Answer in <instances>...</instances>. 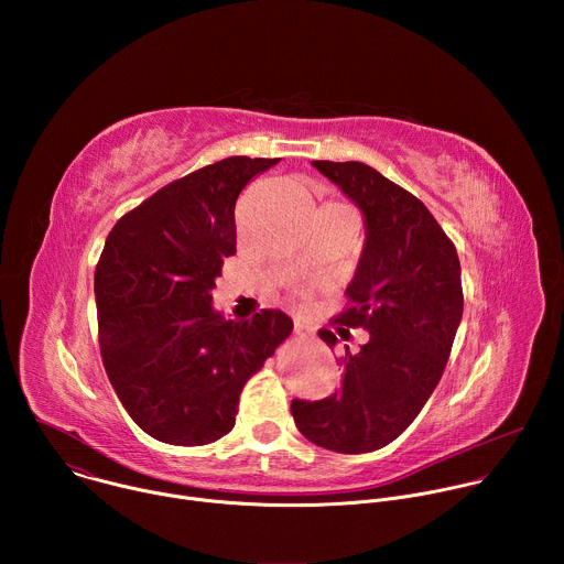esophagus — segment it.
I'll list each match as a JSON object with an SVG mask.
<instances>
[{
  "instance_id": "1",
  "label": "esophagus",
  "mask_w": 564,
  "mask_h": 564,
  "mask_svg": "<svg viewBox=\"0 0 564 564\" xmlns=\"http://www.w3.org/2000/svg\"><path fill=\"white\" fill-rule=\"evenodd\" d=\"M294 335H296V337H303V335H305V326L299 324V321L294 324Z\"/></svg>"
}]
</instances>
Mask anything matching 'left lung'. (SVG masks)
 <instances>
[{"label":"left lung","mask_w":564,"mask_h":564,"mask_svg":"<svg viewBox=\"0 0 564 564\" xmlns=\"http://www.w3.org/2000/svg\"><path fill=\"white\" fill-rule=\"evenodd\" d=\"M366 216V248L330 326L341 339H370L339 357L341 388L321 401H292L296 429L316 446L370 453L404 433L442 379L464 310L459 259L429 207L370 165L314 160ZM330 348L333 330H318Z\"/></svg>","instance_id":"left-lung-1"}]
</instances>
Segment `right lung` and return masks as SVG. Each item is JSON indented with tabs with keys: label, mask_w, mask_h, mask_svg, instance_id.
<instances>
[{
	"label": "right lung",
	"mask_w": 564,
	"mask_h": 564,
	"mask_svg": "<svg viewBox=\"0 0 564 564\" xmlns=\"http://www.w3.org/2000/svg\"><path fill=\"white\" fill-rule=\"evenodd\" d=\"M279 158L229 155L127 212L96 265L98 339L109 381L153 440L203 446L234 429L240 390L290 337L292 318L261 310L231 321L212 290L236 254L238 194Z\"/></svg>",
	"instance_id": "obj_1"
}]
</instances>
